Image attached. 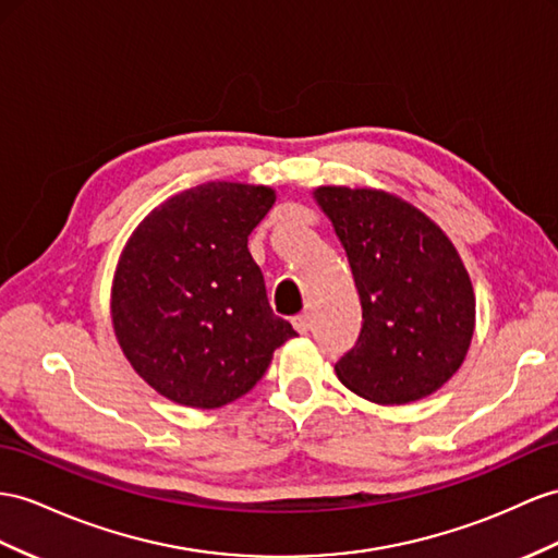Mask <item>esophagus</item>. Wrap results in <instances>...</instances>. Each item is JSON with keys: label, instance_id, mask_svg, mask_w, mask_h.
I'll use <instances>...</instances> for the list:
<instances>
[{"label": "esophagus", "instance_id": "1", "mask_svg": "<svg viewBox=\"0 0 558 558\" xmlns=\"http://www.w3.org/2000/svg\"><path fill=\"white\" fill-rule=\"evenodd\" d=\"M292 327L299 335H306L311 330V316L308 313H299V316L292 318Z\"/></svg>", "mask_w": 558, "mask_h": 558}]
</instances>
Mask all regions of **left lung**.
I'll list each match as a JSON object with an SVG mask.
<instances>
[{"label": "left lung", "instance_id": "1", "mask_svg": "<svg viewBox=\"0 0 558 558\" xmlns=\"http://www.w3.org/2000/svg\"><path fill=\"white\" fill-rule=\"evenodd\" d=\"M361 296L363 327L335 365L369 403L422 401L462 367L476 330V294L460 252L408 199L379 189L318 185Z\"/></svg>", "mask_w": 558, "mask_h": 558}]
</instances>
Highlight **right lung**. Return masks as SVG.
<instances>
[{"instance_id":"add662e5","label":"right lung","mask_w":558,"mask_h":558,"mask_svg":"<svg viewBox=\"0 0 558 558\" xmlns=\"http://www.w3.org/2000/svg\"><path fill=\"white\" fill-rule=\"evenodd\" d=\"M268 185L209 181L143 219L118 259L110 318L134 373L167 401L214 410L245 396L296 332L268 306L247 238Z\"/></svg>"}]
</instances>
